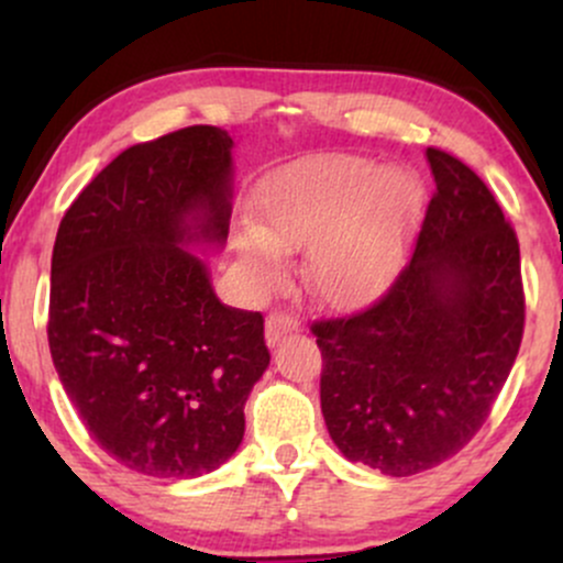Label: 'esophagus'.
<instances>
[{
  "label": "esophagus",
  "mask_w": 563,
  "mask_h": 563,
  "mask_svg": "<svg viewBox=\"0 0 563 563\" xmlns=\"http://www.w3.org/2000/svg\"><path fill=\"white\" fill-rule=\"evenodd\" d=\"M296 328H299V320H296L294 314L286 312V309H275V312L267 318V328H264V333H267V344H277L283 335L296 331Z\"/></svg>",
  "instance_id": "esophagus-1"
}]
</instances>
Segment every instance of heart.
<instances>
[{
  "label": "heart",
  "mask_w": 563,
  "mask_h": 563,
  "mask_svg": "<svg viewBox=\"0 0 563 563\" xmlns=\"http://www.w3.org/2000/svg\"><path fill=\"white\" fill-rule=\"evenodd\" d=\"M254 224L235 232L238 260L256 288L286 273L283 251H309L307 277L333 307H357L389 286L418 228L423 187L412 172L360 156H312L264 177Z\"/></svg>",
  "instance_id": "b5f03b06"
}]
</instances>
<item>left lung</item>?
I'll list each match as a JSON object with an SVG mask.
<instances>
[{
	"label": "left lung",
	"mask_w": 563,
	"mask_h": 563,
	"mask_svg": "<svg viewBox=\"0 0 563 563\" xmlns=\"http://www.w3.org/2000/svg\"><path fill=\"white\" fill-rule=\"evenodd\" d=\"M434 196L412 260L363 312L314 320L320 405L349 461L412 476L489 418L525 335L519 238L461 158L426 147Z\"/></svg>",
	"instance_id": "obj_1"
}]
</instances>
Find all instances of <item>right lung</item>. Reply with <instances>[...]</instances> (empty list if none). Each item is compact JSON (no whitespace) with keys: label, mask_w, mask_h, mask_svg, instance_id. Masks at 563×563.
<instances>
[{"label":"right lung","mask_w":563,"mask_h":563,"mask_svg":"<svg viewBox=\"0 0 563 563\" xmlns=\"http://www.w3.org/2000/svg\"><path fill=\"white\" fill-rule=\"evenodd\" d=\"M232 140L187 126L126 147L57 228L49 352L108 455L192 479L243 442V407L269 365L262 312L228 307L190 243H224Z\"/></svg>","instance_id":"1"}]
</instances>
